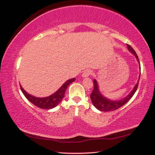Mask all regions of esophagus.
Masks as SVG:
<instances>
[{
  "instance_id": "esophagus-1",
  "label": "esophagus",
  "mask_w": 155,
  "mask_h": 155,
  "mask_svg": "<svg viewBox=\"0 0 155 155\" xmlns=\"http://www.w3.org/2000/svg\"><path fill=\"white\" fill-rule=\"evenodd\" d=\"M91 74H92V71L90 70V69H86V70H85L84 72L83 73L82 77L84 78L88 77L89 76H91Z\"/></svg>"
}]
</instances>
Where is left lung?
<instances>
[{
    "label": "left lung",
    "instance_id": "8db88e82",
    "mask_svg": "<svg viewBox=\"0 0 155 155\" xmlns=\"http://www.w3.org/2000/svg\"><path fill=\"white\" fill-rule=\"evenodd\" d=\"M127 47H128V51H129L132 54H134L137 59V61H138L139 64H140V62H139L138 57L137 55V54L136 52H135L134 50L133 49V48L128 44H127ZM140 77V75H139V78H138V82H137L136 86H134V89L131 91V92H130L127 96H126L125 97H124V98L119 100H112L103 96L99 90L98 84H97V81L94 79L93 80L94 88H93V92L91 93V101L93 102V105H94L97 110L100 111H102V112H112V111L116 110L117 109L120 108L121 107L123 106L124 104H125L128 100L131 98L133 95H134V93H136L137 88H138Z\"/></svg>",
    "mask_w": 155,
    "mask_h": 155
}]
</instances>
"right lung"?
I'll use <instances>...</instances> for the list:
<instances>
[{
    "instance_id": "add662e5",
    "label": "right lung",
    "mask_w": 155,
    "mask_h": 155,
    "mask_svg": "<svg viewBox=\"0 0 155 155\" xmlns=\"http://www.w3.org/2000/svg\"><path fill=\"white\" fill-rule=\"evenodd\" d=\"M75 80V78L67 80L55 93L50 95V96L45 97H37L33 96V95H30L27 92H26L21 86L20 88L21 91H22V93H24V95H25V97H27V100H29V102H31L32 104H34V105H36L39 108L50 110V109H53L55 107H56L61 101H62L63 97H64V93L65 91L67 90V87L69 86V84L74 81Z\"/></svg>"
}]
</instances>
